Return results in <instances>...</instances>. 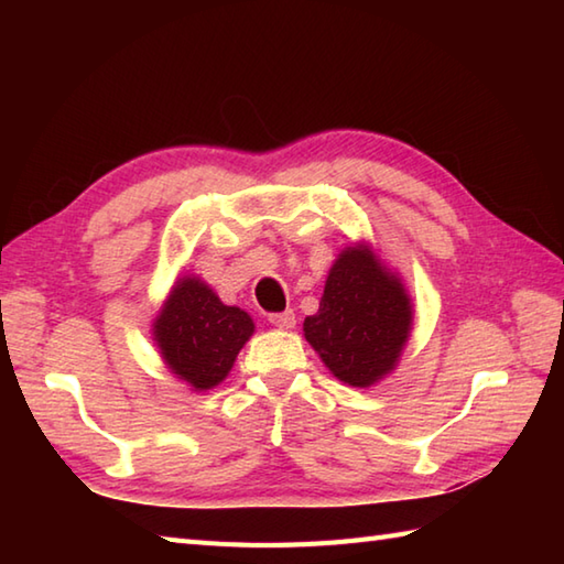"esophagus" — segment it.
Instances as JSON below:
<instances>
[{"label":"esophagus","mask_w":564,"mask_h":564,"mask_svg":"<svg viewBox=\"0 0 564 564\" xmlns=\"http://www.w3.org/2000/svg\"><path fill=\"white\" fill-rule=\"evenodd\" d=\"M269 322L279 329H293L295 327V313H293V310H285V313L269 315Z\"/></svg>","instance_id":"obj_1"}]
</instances>
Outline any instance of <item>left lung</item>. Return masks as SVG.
Segmentation results:
<instances>
[{"mask_svg": "<svg viewBox=\"0 0 564 564\" xmlns=\"http://www.w3.org/2000/svg\"><path fill=\"white\" fill-rule=\"evenodd\" d=\"M412 301L402 281L368 245L341 249L325 295L303 332L334 378L370 388L392 373L412 332Z\"/></svg>", "mask_w": 564, "mask_h": 564, "instance_id": "obj_1", "label": "left lung"}]
</instances>
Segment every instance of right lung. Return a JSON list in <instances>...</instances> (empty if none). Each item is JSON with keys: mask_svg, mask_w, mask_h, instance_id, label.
Returning a JSON list of instances; mask_svg holds the SVG:
<instances>
[{"mask_svg": "<svg viewBox=\"0 0 564 564\" xmlns=\"http://www.w3.org/2000/svg\"><path fill=\"white\" fill-rule=\"evenodd\" d=\"M251 334L254 322L245 310L225 305L196 275L174 283L152 325L166 368L194 390L220 386Z\"/></svg>", "mask_w": 564, "mask_h": 564, "instance_id": "right-lung-1", "label": "right lung"}]
</instances>
